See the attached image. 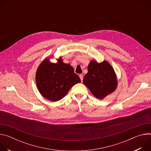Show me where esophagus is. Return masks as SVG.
<instances>
[{
	"label": "esophagus",
	"instance_id": "1",
	"mask_svg": "<svg viewBox=\"0 0 151 151\" xmlns=\"http://www.w3.org/2000/svg\"><path fill=\"white\" fill-rule=\"evenodd\" d=\"M79 78L81 80V82H82L83 81V75H79Z\"/></svg>",
	"mask_w": 151,
	"mask_h": 151
}]
</instances>
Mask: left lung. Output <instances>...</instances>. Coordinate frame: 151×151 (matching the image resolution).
Masks as SVG:
<instances>
[{
    "instance_id": "1",
    "label": "left lung",
    "mask_w": 151,
    "mask_h": 151,
    "mask_svg": "<svg viewBox=\"0 0 151 151\" xmlns=\"http://www.w3.org/2000/svg\"><path fill=\"white\" fill-rule=\"evenodd\" d=\"M83 82L97 99H103L114 92L117 87V78L111 64L106 61L98 63L92 60Z\"/></svg>"
}]
</instances>
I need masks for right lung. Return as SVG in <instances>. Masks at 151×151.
I'll list each match as a JSON object with an SVG mask.
<instances>
[{"label":"right lung","mask_w":151,"mask_h":151,"mask_svg":"<svg viewBox=\"0 0 151 151\" xmlns=\"http://www.w3.org/2000/svg\"><path fill=\"white\" fill-rule=\"evenodd\" d=\"M57 61V63H52L49 59H45L38 67L36 74V83L40 93L52 101L62 99L74 85L81 82L73 67L64 63L60 57Z\"/></svg>","instance_id":"obj_1"}]
</instances>
